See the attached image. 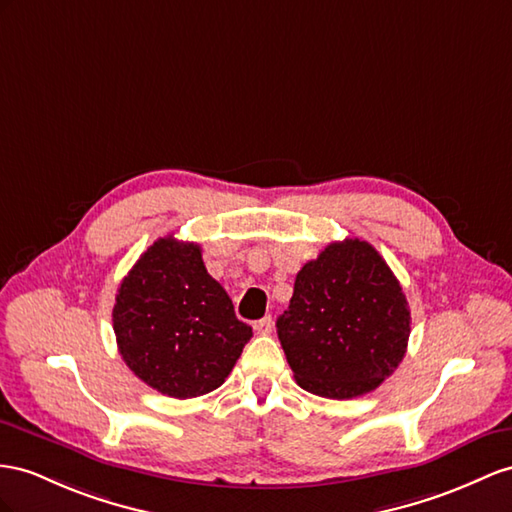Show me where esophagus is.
<instances>
[{
	"instance_id": "34e87169",
	"label": "esophagus",
	"mask_w": 512,
	"mask_h": 512,
	"mask_svg": "<svg viewBox=\"0 0 512 512\" xmlns=\"http://www.w3.org/2000/svg\"><path fill=\"white\" fill-rule=\"evenodd\" d=\"M272 326H274L272 318L266 316V318H261V320L255 322V331H257L259 335H270V333H272Z\"/></svg>"
}]
</instances>
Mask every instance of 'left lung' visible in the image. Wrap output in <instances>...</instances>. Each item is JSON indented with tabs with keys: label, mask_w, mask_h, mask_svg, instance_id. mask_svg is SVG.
<instances>
[{
	"label": "left lung",
	"mask_w": 512,
	"mask_h": 512,
	"mask_svg": "<svg viewBox=\"0 0 512 512\" xmlns=\"http://www.w3.org/2000/svg\"><path fill=\"white\" fill-rule=\"evenodd\" d=\"M277 333L300 387L348 400L376 389L398 368L411 309L376 248L346 238L300 268Z\"/></svg>",
	"instance_id": "obj_1"
}]
</instances>
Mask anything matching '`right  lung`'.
<instances>
[{
	"label": "right lung",
	"instance_id": "add662e5",
	"mask_svg": "<svg viewBox=\"0 0 512 512\" xmlns=\"http://www.w3.org/2000/svg\"><path fill=\"white\" fill-rule=\"evenodd\" d=\"M112 322L127 368L179 400L218 389L253 337L207 274L201 246L173 235L153 242L129 270Z\"/></svg>",
	"mask_w": 512,
	"mask_h": 512
}]
</instances>
